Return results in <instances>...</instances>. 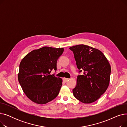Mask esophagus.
I'll use <instances>...</instances> for the list:
<instances>
[{"instance_id": "34e87169", "label": "esophagus", "mask_w": 127, "mask_h": 127, "mask_svg": "<svg viewBox=\"0 0 127 127\" xmlns=\"http://www.w3.org/2000/svg\"><path fill=\"white\" fill-rule=\"evenodd\" d=\"M69 80V79H68V78H63V80H64V82H67V81H68Z\"/></svg>"}]
</instances>
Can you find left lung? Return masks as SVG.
Segmentation results:
<instances>
[{
  "instance_id": "8db88e82",
  "label": "left lung",
  "mask_w": 127,
  "mask_h": 127,
  "mask_svg": "<svg viewBox=\"0 0 127 127\" xmlns=\"http://www.w3.org/2000/svg\"><path fill=\"white\" fill-rule=\"evenodd\" d=\"M80 72L72 90L78 100L84 103L96 101L107 90L110 83L111 66L103 53L98 49L83 44L70 47Z\"/></svg>"
}]
</instances>
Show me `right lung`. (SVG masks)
Segmentation results:
<instances>
[{
  "label": "right lung",
  "instance_id": "right-lung-1",
  "mask_svg": "<svg viewBox=\"0 0 127 127\" xmlns=\"http://www.w3.org/2000/svg\"><path fill=\"white\" fill-rule=\"evenodd\" d=\"M63 48L45 46L33 50L22 60L19 64L18 80L23 92L30 100L44 104L58 95L62 79L50 75L57 70L58 59Z\"/></svg>",
  "mask_w": 127,
  "mask_h": 127
}]
</instances>
